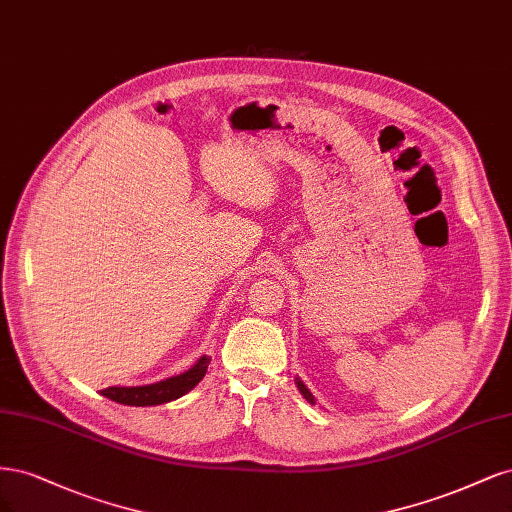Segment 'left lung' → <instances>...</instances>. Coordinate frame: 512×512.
<instances>
[{"mask_svg": "<svg viewBox=\"0 0 512 512\" xmlns=\"http://www.w3.org/2000/svg\"><path fill=\"white\" fill-rule=\"evenodd\" d=\"M295 385H298V389H300V393L304 395V398L310 402V404H315V398H312V393L308 391V387L300 381V378H295Z\"/></svg>", "mask_w": 512, "mask_h": 512, "instance_id": "8db88e82", "label": "left lung"}]
</instances>
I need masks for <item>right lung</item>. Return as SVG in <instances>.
Segmentation results:
<instances>
[{
	"label": "right lung",
	"instance_id": "add662e5",
	"mask_svg": "<svg viewBox=\"0 0 512 512\" xmlns=\"http://www.w3.org/2000/svg\"><path fill=\"white\" fill-rule=\"evenodd\" d=\"M208 364L210 359L202 355L187 372L170 376L166 381L142 385V387H108V389H102V395H106V398L112 402H119L125 406L166 404V402L183 398L185 393H189L197 383H200L208 370Z\"/></svg>",
	"mask_w": 512,
	"mask_h": 512
}]
</instances>
